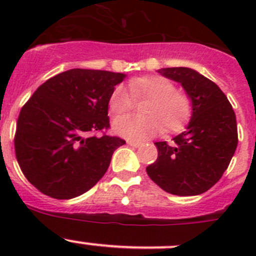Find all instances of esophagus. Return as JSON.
Wrapping results in <instances>:
<instances>
[{"mask_svg": "<svg viewBox=\"0 0 256 256\" xmlns=\"http://www.w3.org/2000/svg\"><path fill=\"white\" fill-rule=\"evenodd\" d=\"M128 144H130V146H132V147H140L141 146V142H138V141L128 140Z\"/></svg>", "mask_w": 256, "mask_h": 256, "instance_id": "1", "label": "esophagus"}]
</instances>
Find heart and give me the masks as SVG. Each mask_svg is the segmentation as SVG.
<instances>
[{
	"label": "heart",
	"instance_id": "b5f03b06",
	"mask_svg": "<svg viewBox=\"0 0 256 256\" xmlns=\"http://www.w3.org/2000/svg\"><path fill=\"white\" fill-rule=\"evenodd\" d=\"M124 85H116L109 98V110L114 118L124 115L132 108L134 99L148 98L144 116H125L114 122L118 135L128 140H144L156 135L161 126L164 132L180 131L190 120L192 102L188 95L177 92L171 80L158 76H141Z\"/></svg>",
	"mask_w": 256,
	"mask_h": 256
}]
</instances>
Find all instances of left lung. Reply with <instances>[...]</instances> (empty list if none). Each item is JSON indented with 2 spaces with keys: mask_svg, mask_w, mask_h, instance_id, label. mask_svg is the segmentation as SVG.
I'll use <instances>...</instances> for the list:
<instances>
[{
  "mask_svg": "<svg viewBox=\"0 0 256 256\" xmlns=\"http://www.w3.org/2000/svg\"><path fill=\"white\" fill-rule=\"evenodd\" d=\"M157 72L182 85L192 102V115L186 131L171 144L154 142L158 157L146 172L171 194H200L220 180L236 152V112L218 85L194 69L178 66Z\"/></svg>",
  "mask_w": 256,
  "mask_h": 256,
  "instance_id": "8db88e82",
  "label": "left lung"
}]
</instances>
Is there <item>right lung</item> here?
Returning <instances> with one entry per match:
<instances>
[{
	"mask_svg": "<svg viewBox=\"0 0 256 256\" xmlns=\"http://www.w3.org/2000/svg\"><path fill=\"white\" fill-rule=\"evenodd\" d=\"M126 74L70 69L43 82L20 110L14 136L18 164L44 194L72 200L89 190L125 141L90 136L109 128V98Z\"/></svg>",
	"mask_w": 256,
	"mask_h": 256,
	"instance_id": "right-lung-1",
	"label": "right lung"
}]
</instances>
